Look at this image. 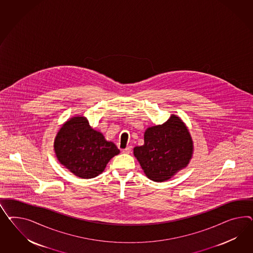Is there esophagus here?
<instances>
[{
    "label": "esophagus",
    "mask_w": 253,
    "mask_h": 253,
    "mask_svg": "<svg viewBox=\"0 0 253 253\" xmlns=\"http://www.w3.org/2000/svg\"><path fill=\"white\" fill-rule=\"evenodd\" d=\"M130 152H131V146H128L123 150V153H124V154H130Z\"/></svg>",
    "instance_id": "34e87169"
}]
</instances>
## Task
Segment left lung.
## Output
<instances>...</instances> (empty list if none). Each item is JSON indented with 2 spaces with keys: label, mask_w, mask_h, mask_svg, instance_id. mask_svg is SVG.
Returning a JSON list of instances; mask_svg holds the SVG:
<instances>
[{
  "label": "left lung",
  "mask_w": 253,
  "mask_h": 253,
  "mask_svg": "<svg viewBox=\"0 0 253 253\" xmlns=\"http://www.w3.org/2000/svg\"><path fill=\"white\" fill-rule=\"evenodd\" d=\"M144 144L133 148V155L146 177L163 182L186 168L193 154L190 131L180 118L171 115L161 125L144 131Z\"/></svg>",
  "instance_id": "obj_1"
}]
</instances>
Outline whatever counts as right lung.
<instances>
[{"instance_id":"right-lung-1","label":"right lung","mask_w":253,"mask_h":253,"mask_svg":"<svg viewBox=\"0 0 253 253\" xmlns=\"http://www.w3.org/2000/svg\"><path fill=\"white\" fill-rule=\"evenodd\" d=\"M54 151L59 162L81 178L98 176L109 160L120 154L115 144L92 129L83 116L73 117L62 124L55 137Z\"/></svg>"}]
</instances>
